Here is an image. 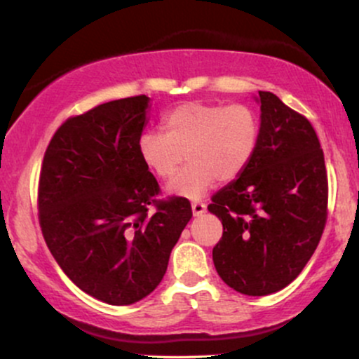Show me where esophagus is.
<instances>
[{"label":"esophagus","instance_id":"obj_1","mask_svg":"<svg viewBox=\"0 0 359 359\" xmlns=\"http://www.w3.org/2000/svg\"><path fill=\"white\" fill-rule=\"evenodd\" d=\"M205 205L204 203H199V201H196V203H192V214L194 216H201V214L205 212Z\"/></svg>","mask_w":359,"mask_h":359}]
</instances>
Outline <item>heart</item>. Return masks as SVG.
Instances as JSON below:
<instances>
[{
	"label": "heart",
	"mask_w": 359,
	"mask_h": 359,
	"mask_svg": "<svg viewBox=\"0 0 359 359\" xmlns=\"http://www.w3.org/2000/svg\"><path fill=\"white\" fill-rule=\"evenodd\" d=\"M165 135L145 131L138 138L143 163L160 179H168L184 162L189 165L167 185L172 196L199 199L217 179L240 177L253 160L259 119L246 104L184 102L162 119Z\"/></svg>",
	"instance_id": "obj_1"
}]
</instances>
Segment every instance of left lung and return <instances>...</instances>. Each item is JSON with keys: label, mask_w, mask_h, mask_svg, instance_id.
I'll return each instance as SVG.
<instances>
[{"label": "left lung", "mask_w": 359, "mask_h": 359, "mask_svg": "<svg viewBox=\"0 0 359 359\" xmlns=\"http://www.w3.org/2000/svg\"><path fill=\"white\" fill-rule=\"evenodd\" d=\"M259 140L236 180L212 196L222 222L212 262L226 285L270 295L299 277L327 217L324 154L307 118L269 90H258Z\"/></svg>", "instance_id": "8db88e82"}]
</instances>
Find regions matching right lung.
I'll list each match as a JSON object with an SVG mask.
<instances>
[{"instance_id": "add662e5", "label": "right lung", "mask_w": 359, "mask_h": 359, "mask_svg": "<svg viewBox=\"0 0 359 359\" xmlns=\"http://www.w3.org/2000/svg\"><path fill=\"white\" fill-rule=\"evenodd\" d=\"M148 108L150 97L135 96L69 118L40 172L48 250L82 292L111 306H130L155 290L192 217L185 197L155 199L158 182L138 154Z\"/></svg>"}]
</instances>
